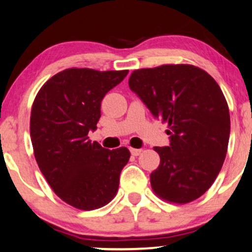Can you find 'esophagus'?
I'll use <instances>...</instances> for the list:
<instances>
[{
	"label": "esophagus",
	"instance_id": "esophagus-1",
	"mask_svg": "<svg viewBox=\"0 0 252 252\" xmlns=\"http://www.w3.org/2000/svg\"><path fill=\"white\" fill-rule=\"evenodd\" d=\"M142 150H136V148H131V153L132 155H134V157H138V155L141 154Z\"/></svg>",
	"mask_w": 252,
	"mask_h": 252
}]
</instances>
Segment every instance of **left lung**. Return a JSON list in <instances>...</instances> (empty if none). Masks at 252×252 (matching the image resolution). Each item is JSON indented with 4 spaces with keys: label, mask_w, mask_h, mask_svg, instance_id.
Returning a JSON list of instances; mask_svg holds the SVG:
<instances>
[{
    "label": "left lung",
    "mask_w": 252,
    "mask_h": 252,
    "mask_svg": "<svg viewBox=\"0 0 252 252\" xmlns=\"http://www.w3.org/2000/svg\"><path fill=\"white\" fill-rule=\"evenodd\" d=\"M128 85L168 124L170 145L154 147L160 164L151 174L152 189L170 203L196 200L212 187L228 151L230 114L221 88L190 64L134 70Z\"/></svg>",
    "instance_id": "8db88e82"
}]
</instances>
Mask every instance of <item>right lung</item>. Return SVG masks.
I'll return each mask as SVG.
<instances>
[{
    "mask_svg": "<svg viewBox=\"0 0 252 252\" xmlns=\"http://www.w3.org/2000/svg\"><path fill=\"white\" fill-rule=\"evenodd\" d=\"M127 73L71 67L52 76L33 100L30 136L37 164L56 195L77 209L106 206L131 157L126 147L110 151L88 136L97 128L102 98Z\"/></svg>",
    "mask_w": 252,
    "mask_h": 252,
    "instance_id": "1",
    "label": "right lung"
}]
</instances>
